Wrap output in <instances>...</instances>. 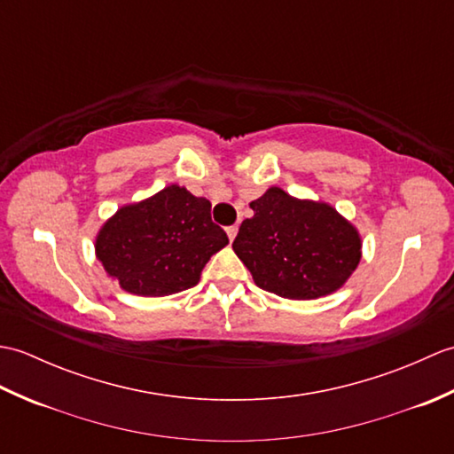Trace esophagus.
I'll list each match as a JSON object with an SVG mask.
<instances>
[{
    "label": "esophagus",
    "instance_id": "obj_1",
    "mask_svg": "<svg viewBox=\"0 0 454 454\" xmlns=\"http://www.w3.org/2000/svg\"><path fill=\"white\" fill-rule=\"evenodd\" d=\"M226 234H228V238H230V242H234V238L238 236V226L234 224V226H228L226 228Z\"/></svg>",
    "mask_w": 454,
    "mask_h": 454
}]
</instances>
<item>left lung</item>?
Returning <instances> with one entry per match:
<instances>
[{
	"mask_svg": "<svg viewBox=\"0 0 454 454\" xmlns=\"http://www.w3.org/2000/svg\"><path fill=\"white\" fill-rule=\"evenodd\" d=\"M249 207L254 216L232 247L263 291L310 301L337 291L359 265V232L325 202L271 187Z\"/></svg>",
	"mask_w": 454,
	"mask_h": 454,
	"instance_id": "1",
	"label": "left lung"
}]
</instances>
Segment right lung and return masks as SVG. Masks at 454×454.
<instances>
[{
    "mask_svg": "<svg viewBox=\"0 0 454 454\" xmlns=\"http://www.w3.org/2000/svg\"><path fill=\"white\" fill-rule=\"evenodd\" d=\"M226 244L210 202L169 185L105 222L95 252L127 293L168 296L195 286L210 255Z\"/></svg>",
    "mask_w": 454,
    "mask_h": 454,
    "instance_id": "right-lung-1",
    "label": "right lung"
}]
</instances>
